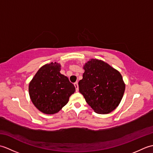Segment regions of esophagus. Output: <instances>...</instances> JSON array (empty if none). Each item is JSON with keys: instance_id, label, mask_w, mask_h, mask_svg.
I'll list each match as a JSON object with an SVG mask.
<instances>
[{"instance_id": "obj_1", "label": "esophagus", "mask_w": 153, "mask_h": 153, "mask_svg": "<svg viewBox=\"0 0 153 153\" xmlns=\"http://www.w3.org/2000/svg\"><path fill=\"white\" fill-rule=\"evenodd\" d=\"M74 86H75V87H76V91L77 92V91H78V90H79L78 83H77V82H76V83H74Z\"/></svg>"}]
</instances>
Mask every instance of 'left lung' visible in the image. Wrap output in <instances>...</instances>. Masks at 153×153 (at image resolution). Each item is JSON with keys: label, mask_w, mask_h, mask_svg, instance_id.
Masks as SVG:
<instances>
[{"label": "left lung", "mask_w": 153, "mask_h": 153, "mask_svg": "<svg viewBox=\"0 0 153 153\" xmlns=\"http://www.w3.org/2000/svg\"><path fill=\"white\" fill-rule=\"evenodd\" d=\"M85 72L79 82V92L97 114L113 111L121 101L125 91L122 75L108 64L91 59L83 66Z\"/></svg>", "instance_id": "8db88e82"}]
</instances>
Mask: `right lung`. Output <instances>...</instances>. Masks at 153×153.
<instances>
[{
  "mask_svg": "<svg viewBox=\"0 0 153 153\" xmlns=\"http://www.w3.org/2000/svg\"><path fill=\"white\" fill-rule=\"evenodd\" d=\"M60 64L51 62L38 70L29 85V94L36 108L47 114L57 113L68 103L76 88L61 74Z\"/></svg>",
  "mask_w": 153,
  "mask_h": 153,
  "instance_id": "add662e5",
  "label": "right lung"
}]
</instances>
